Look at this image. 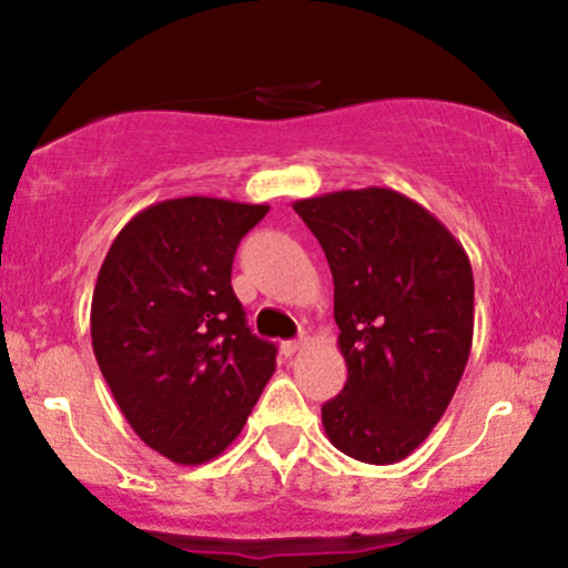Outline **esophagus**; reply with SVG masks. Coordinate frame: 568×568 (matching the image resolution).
I'll use <instances>...</instances> for the list:
<instances>
[{
	"label": "esophagus",
	"instance_id": "1",
	"mask_svg": "<svg viewBox=\"0 0 568 568\" xmlns=\"http://www.w3.org/2000/svg\"><path fill=\"white\" fill-rule=\"evenodd\" d=\"M304 344H306V338H304V336H298V338H288V342L280 344V349H283V355H285V357H293V355H296L298 349L304 347Z\"/></svg>",
	"mask_w": 568,
	"mask_h": 568
}]
</instances>
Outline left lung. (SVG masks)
Instances as JSON below:
<instances>
[{
    "instance_id": "obj_1",
    "label": "left lung",
    "mask_w": 568,
    "mask_h": 568,
    "mask_svg": "<svg viewBox=\"0 0 568 568\" xmlns=\"http://www.w3.org/2000/svg\"><path fill=\"white\" fill-rule=\"evenodd\" d=\"M293 211L328 258L347 361V384L321 408L325 435L368 465L406 459L446 414L470 357V258L395 189H344Z\"/></svg>"
}]
</instances>
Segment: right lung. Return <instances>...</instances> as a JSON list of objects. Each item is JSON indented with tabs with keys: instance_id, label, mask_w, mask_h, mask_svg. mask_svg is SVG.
Masks as SVG:
<instances>
[{
	"instance_id": "add662e5",
	"label": "right lung",
	"mask_w": 568,
	"mask_h": 568,
	"mask_svg": "<svg viewBox=\"0 0 568 568\" xmlns=\"http://www.w3.org/2000/svg\"><path fill=\"white\" fill-rule=\"evenodd\" d=\"M270 205L219 197L154 202L116 234L98 272L90 336L128 425L175 465L237 438L275 374L232 291L240 240Z\"/></svg>"
}]
</instances>
